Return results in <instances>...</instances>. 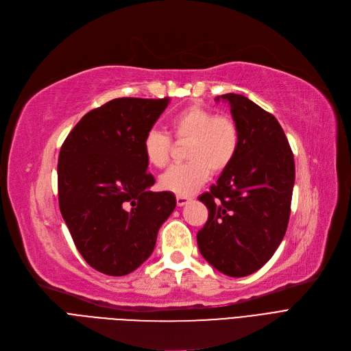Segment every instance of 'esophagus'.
<instances>
[{
	"label": "esophagus",
	"mask_w": 351,
	"mask_h": 351,
	"mask_svg": "<svg viewBox=\"0 0 351 351\" xmlns=\"http://www.w3.org/2000/svg\"><path fill=\"white\" fill-rule=\"evenodd\" d=\"M188 202H191V197H188V196H176V204H178V206H183V205H186Z\"/></svg>",
	"instance_id": "esophagus-1"
}]
</instances>
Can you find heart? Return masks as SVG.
<instances>
[{
	"label": "heart",
	"instance_id": "1",
	"mask_svg": "<svg viewBox=\"0 0 351 351\" xmlns=\"http://www.w3.org/2000/svg\"><path fill=\"white\" fill-rule=\"evenodd\" d=\"M171 135L176 142H186V163L173 165L159 178V186L179 196L193 195L208 180L210 172L222 173L233 163L241 131L229 115H216L212 109L191 105L169 121ZM146 162L154 168L168 165L172 151L171 138L152 129L142 142Z\"/></svg>",
	"mask_w": 351,
	"mask_h": 351
}]
</instances>
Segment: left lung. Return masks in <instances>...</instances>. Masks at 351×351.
Here are the masks:
<instances>
[{
  "instance_id": "left-lung-1",
  "label": "left lung",
  "mask_w": 351,
  "mask_h": 351,
  "mask_svg": "<svg viewBox=\"0 0 351 351\" xmlns=\"http://www.w3.org/2000/svg\"><path fill=\"white\" fill-rule=\"evenodd\" d=\"M230 105L241 146L229 168L199 200L209 210L197 246L216 270L243 278L265 266L282 243L294 185V159L280 123L243 95Z\"/></svg>"
}]
</instances>
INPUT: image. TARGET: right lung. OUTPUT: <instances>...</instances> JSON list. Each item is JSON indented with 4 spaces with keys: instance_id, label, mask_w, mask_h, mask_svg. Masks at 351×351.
I'll list each match as a JSON object with an SVG mask.
<instances>
[{
    "instance_id": "right-lung-1",
    "label": "right lung",
    "mask_w": 351,
    "mask_h": 351,
    "mask_svg": "<svg viewBox=\"0 0 351 351\" xmlns=\"http://www.w3.org/2000/svg\"><path fill=\"white\" fill-rule=\"evenodd\" d=\"M169 98H117L73 126L58 158L60 210L85 262L125 276L154 252L158 230L176 206L152 192L142 142Z\"/></svg>"
}]
</instances>
